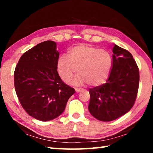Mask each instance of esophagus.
Listing matches in <instances>:
<instances>
[{
    "label": "esophagus",
    "instance_id": "obj_1",
    "mask_svg": "<svg viewBox=\"0 0 153 153\" xmlns=\"http://www.w3.org/2000/svg\"><path fill=\"white\" fill-rule=\"evenodd\" d=\"M75 90H76V92L77 93L80 92L82 91V89H80V88H75Z\"/></svg>",
    "mask_w": 153,
    "mask_h": 153
}]
</instances>
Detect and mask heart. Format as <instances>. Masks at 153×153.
Instances as JSON below:
<instances>
[{"label":"heart","instance_id":"1","mask_svg":"<svg viewBox=\"0 0 153 153\" xmlns=\"http://www.w3.org/2000/svg\"><path fill=\"white\" fill-rule=\"evenodd\" d=\"M68 56L62 55L56 61V71L63 82H68L77 71L79 74L70 82L76 86L88 84L97 87L107 79L112 67V57L107 51L79 44L69 49Z\"/></svg>","mask_w":153,"mask_h":153}]
</instances>
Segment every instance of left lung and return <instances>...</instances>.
<instances>
[{"label":"left lung","mask_w":153,"mask_h":153,"mask_svg":"<svg viewBox=\"0 0 153 153\" xmlns=\"http://www.w3.org/2000/svg\"><path fill=\"white\" fill-rule=\"evenodd\" d=\"M113 62L107 83L90 88L88 110L93 117L111 121L132 108L138 94L139 70L133 56L114 45Z\"/></svg>","instance_id":"8db88e82"}]
</instances>
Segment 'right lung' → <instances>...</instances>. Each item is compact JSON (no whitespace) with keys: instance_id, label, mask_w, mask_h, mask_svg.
Listing matches in <instances>:
<instances>
[{"instance_id":"add662e5","label":"right lung","mask_w":153,"mask_h":153,"mask_svg":"<svg viewBox=\"0 0 153 153\" xmlns=\"http://www.w3.org/2000/svg\"><path fill=\"white\" fill-rule=\"evenodd\" d=\"M59 53L56 42L45 41L25 52L15 69V88L24 110L36 120L59 117L75 90L62 81L56 71Z\"/></svg>"}]
</instances>
